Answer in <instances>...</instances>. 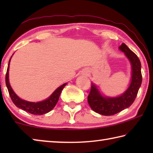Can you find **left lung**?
<instances>
[{
	"mask_svg": "<svg viewBox=\"0 0 153 153\" xmlns=\"http://www.w3.org/2000/svg\"><path fill=\"white\" fill-rule=\"evenodd\" d=\"M120 49L125 53L131 62L132 67L131 84L124 94L115 98L102 97L96 86L92 84L90 92L88 96V102L93 111L102 115H115L132 105L142 84V76L140 59L124 43L120 46Z\"/></svg>",
	"mask_w": 153,
	"mask_h": 153,
	"instance_id": "obj_1",
	"label": "left lung"
}]
</instances>
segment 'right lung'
I'll list each match as a JSON object with an SVG mask.
<instances>
[{
  "label": "right lung",
  "instance_id": "add662e5",
  "mask_svg": "<svg viewBox=\"0 0 153 153\" xmlns=\"http://www.w3.org/2000/svg\"><path fill=\"white\" fill-rule=\"evenodd\" d=\"M11 59L9 61L8 67H7L6 76H5V82H6V85L8 89V91L9 93L10 97H11L13 102L14 103L15 106L19 108H22L25 111L33 114V115H43L46 113H48L51 111L53 108L55 107L56 103H57L59 96H60L61 93L62 92V90L64 88L65 86L67 84H64L59 87L55 92L53 93L50 97L48 99H46L42 102H27L21 99L17 96L15 94L13 90H12L11 86L9 84V63Z\"/></svg>",
  "mask_w": 153,
  "mask_h": 153
}]
</instances>
